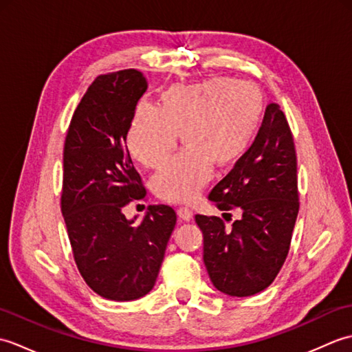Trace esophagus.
<instances>
[{
	"instance_id": "obj_1",
	"label": "esophagus",
	"mask_w": 352,
	"mask_h": 352,
	"mask_svg": "<svg viewBox=\"0 0 352 352\" xmlns=\"http://www.w3.org/2000/svg\"><path fill=\"white\" fill-rule=\"evenodd\" d=\"M177 214H178V218H180L182 221H190L192 216H193V212L190 210L189 207H178L177 208Z\"/></svg>"
}]
</instances>
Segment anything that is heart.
I'll list each match as a JSON object with an SVG mask.
<instances>
[{"label":"heart","mask_w":352,"mask_h":352,"mask_svg":"<svg viewBox=\"0 0 352 352\" xmlns=\"http://www.w3.org/2000/svg\"><path fill=\"white\" fill-rule=\"evenodd\" d=\"M265 115V100L248 81L212 77L174 85L160 94L157 109L138 106L126 131V148L144 168L166 159L182 133L184 149L151 178L157 197L188 203L207 183L212 166L228 169L248 153Z\"/></svg>","instance_id":"obj_1"}]
</instances>
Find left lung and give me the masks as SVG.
<instances>
[{
  "label": "left lung",
  "mask_w": 352,
  "mask_h": 352,
  "mask_svg": "<svg viewBox=\"0 0 352 352\" xmlns=\"http://www.w3.org/2000/svg\"><path fill=\"white\" fill-rule=\"evenodd\" d=\"M208 199L222 212H242L231 228L218 216H195L213 286L230 296L265 290L286 261L300 210L294 136L278 104L266 107L248 153L214 186Z\"/></svg>",
  "instance_id": "left-lung-1"
}]
</instances>
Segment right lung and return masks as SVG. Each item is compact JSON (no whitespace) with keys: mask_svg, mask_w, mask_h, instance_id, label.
<instances>
[{"mask_svg":"<svg viewBox=\"0 0 352 352\" xmlns=\"http://www.w3.org/2000/svg\"><path fill=\"white\" fill-rule=\"evenodd\" d=\"M148 83L124 69L98 76L71 119L63 148L62 214L86 284L111 301H133L154 287L177 214L149 206L139 223L122 213L146 198L126 148V131Z\"/></svg>","mask_w":352,"mask_h":352,"instance_id":"add662e5","label":"right lung"}]
</instances>
